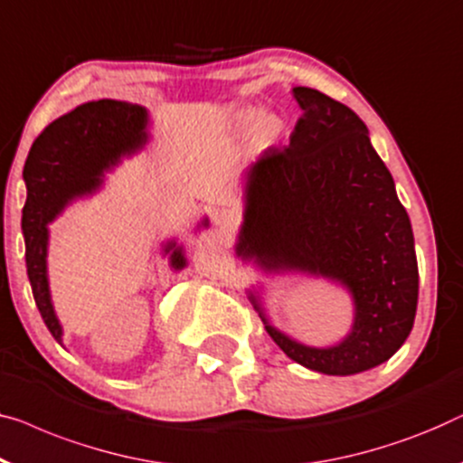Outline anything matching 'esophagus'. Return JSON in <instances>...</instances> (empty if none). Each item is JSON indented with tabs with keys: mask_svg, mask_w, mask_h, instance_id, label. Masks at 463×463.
Listing matches in <instances>:
<instances>
[{
	"mask_svg": "<svg viewBox=\"0 0 463 463\" xmlns=\"http://www.w3.org/2000/svg\"><path fill=\"white\" fill-rule=\"evenodd\" d=\"M213 219H215L217 225H230L233 221V213L227 209H217L215 213H213Z\"/></svg>",
	"mask_w": 463,
	"mask_h": 463,
	"instance_id": "obj_1",
	"label": "esophagus"
}]
</instances>
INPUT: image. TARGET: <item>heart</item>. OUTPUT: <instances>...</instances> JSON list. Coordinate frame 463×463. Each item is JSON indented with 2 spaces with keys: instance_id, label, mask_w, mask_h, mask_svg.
I'll return each mask as SVG.
<instances>
[{
  "instance_id": "1",
  "label": "heart",
  "mask_w": 463,
  "mask_h": 463,
  "mask_svg": "<svg viewBox=\"0 0 463 463\" xmlns=\"http://www.w3.org/2000/svg\"><path fill=\"white\" fill-rule=\"evenodd\" d=\"M250 123H254V137H257L259 144H269L281 133V118L273 112H263V115L257 117V110L254 109H240L232 112L230 118H227V125L233 127V129H244Z\"/></svg>"
}]
</instances>
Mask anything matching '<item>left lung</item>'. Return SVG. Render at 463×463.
Returning a JSON list of instances; mask_svg holds the SVG:
<instances>
[{
    "label": "left lung",
    "mask_w": 463,
    "mask_h": 463,
    "mask_svg": "<svg viewBox=\"0 0 463 463\" xmlns=\"http://www.w3.org/2000/svg\"><path fill=\"white\" fill-rule=\"evenodd\" d=\"M300 115L290 144L269 148L248 169L238 257L267 271L297 269L348 288L354 324L343 343L313 348L269 326L281 351L309 370L348 376L391 359L410 336L418 307L413 232L391 171L348 106L294 87Z\"/></svg>",
    "instance_id": "left-lung-1"
}]
</instances>
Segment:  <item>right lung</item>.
Instances as JSON below:
<instances>
[{"mask_svg": "<svg viewBox=\"0 0 463 463\" xmlns=\"http://www.w3.org/2000/svg\"><path fill=\"white\" fill-rule=\"evenodd\" d=\"M146 109L137 104L98 99L77 106L69 115L45 127L31 146L24 163L26 203L23 209V233L26 242V273L37 309L62 345V327L53 313L48 288V223L64 204L81 194H90L102 184V173L123 154H131L146 144ZM209 221H203V225ZM171 265H185L182 248L175 242L165 246Z\"/></svg>", "mask_w": 463, "mask_h": 463, "instance_id": "add662e5", "label": "right lung"}]
</instances>
